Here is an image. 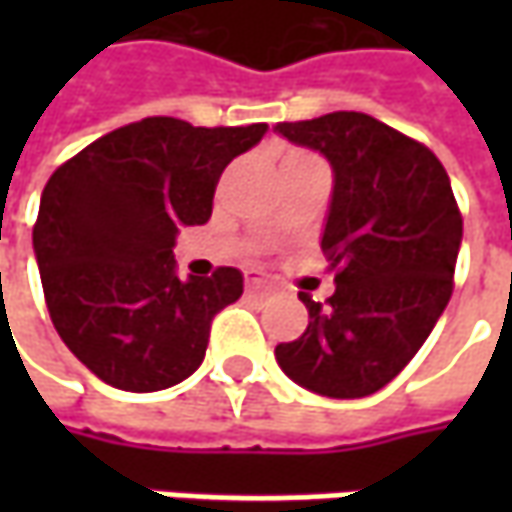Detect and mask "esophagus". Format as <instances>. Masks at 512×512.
<instances>
[{"instance_id":"obj_1","label":"esophagus","mask_w":512,"mask_h":512,"mask_svg":"<svg viewBox=\"0 0 512 512\" xmlns=\"http://www.w3.org/2000/svg\"><path fill=\"white\" fill-rule=\"evenodd\" d=\"M245 287L247 290H273V279L262 273V270H247L245 273Z\"/></svg>"}]
</instances>
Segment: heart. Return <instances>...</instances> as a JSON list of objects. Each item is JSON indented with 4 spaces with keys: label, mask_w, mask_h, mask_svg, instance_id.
<instances>
[{
    "label": "heart",
    "mask_w": 512,
    "mask_h": 512,
    "mask_svg": "<svg viewBox=\"0 0 512 512\" xmlns=\"http://www.w3.org/2000/svg\"><path fill=\"white\" fill-rule=\"evenodd\" d=\"M296 156H302V153H296Z\"/></svg>",
    "instance_id": "heart-1"
}]
</instances>
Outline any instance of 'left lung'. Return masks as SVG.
I'll list each match as a JSON object with an SVG mask.
<instances>
[{
  "label": "left lung",
  "mask_w": 512,
  "mask_h": 512,
  "mask_svg": "<svg viewBox=\"0 0 512 512\" xmlns=\"http://www.w3.org/2000/svg\"><path fill=\"white\" fill-rule=\"evenodd\" d=\"M273 130L333 170L322 250L336 273L327 305L299 293L310 322L276 362L305 390L362 399L402 373L450 302L462 213L433 150L367 113Z\"/></svg>",
  "instance_id": "8db88e82"
}]
</instances>
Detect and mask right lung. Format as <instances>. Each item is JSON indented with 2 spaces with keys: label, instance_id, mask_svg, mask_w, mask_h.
<instances>
[{
  "label": "right lung",
  "instance_id": "obj_1",
  "mask_svg": "<svg viewBox=\"0 0 512 512\" xmlns=\"http://www.w3.org/2000/svg\"><path fill=\"white\" fill-rule=\"evenodd\" d=\"M267 125L193 128L150 116L96 139L42 190L33 256L56 333L102 382L153 393L202 364L213 316L236 302V267L176 276L179 227L205 225L222 170Z\"/></svg>",
  "mask_w": 512,
  "mask_h": 512
}]
</instances>
